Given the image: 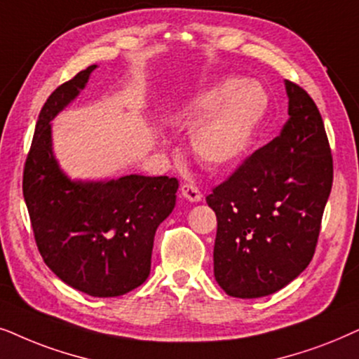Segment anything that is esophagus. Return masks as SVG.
Masks as SVG:
<instances>
[{"instance_id": "esophagus-1", "label": "esophagus", "mask_w": 359, "mask_h": 359, "mask_svg": "<svg viewBox=\"0 0 359 359\" xmlns=\"http://www.w3.org/2000/svg\"><path fill=\"white\" fill-rule=\"evenodd\" d=\"M180 194H182L184 198H187L189 202L192 203H197L202 200V194H200V190L192 184H184L182 187H180Z\"/></svg>"}]
</instances>
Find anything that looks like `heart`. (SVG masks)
Returning a JSON list of instances; mask_svg holds the SVG:
<instances>
[{
  "instance_id": "obj_1",
  "label": "heart",
  "mask_w": 359,
  "mask_h": 359,
  "mask_svg": "<svg viewBox=\"0 0 359 359\" xmlns=\"http://www.w3.org/2000/svg\"><path fill=\"white\" fill-rule=\"evenodd\" d=\"M266 93L252 82L226 79L195 95L179 116L194 123L190 146L210 170L236 165L248 154L266 111Z\"/></svg>"
}]
</instances>
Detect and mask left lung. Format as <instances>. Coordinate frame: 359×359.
<instances>
[{"mask_svg": "<svg viewBox=\"0 0 359 359\" xmlns=\"http://www.w3.org/2000/svg\"><path fill=\"white\" fill-rule=\"evenodd\" d=\"M289 119L248 157L207 203L217 215L213 272L231 297L257 299L285 287L312 261L333 161L310 95L285 80Z\"/></svg>", "mask_w": 359, "mask_h": 359, "instance_id": "8db88e82", "label": "left lung"}]
</instances>
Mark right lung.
Returning <instances> with one entry per match:
<instances>
[{"label": "right lung", "instance_id": "add662e5", "mask_svg": "<svg viewBox=\"0 0 359 359\" xmlns=\"http://www.w3.org/2000/svg\"><path fill=\"white\" fill-rule=\"evenodd\" d=\"M95 69L79 72L42 107L24 165L22 194L49 269L92 297H118L149 276L156 229L175 207L179 182L137 174L72 180L60 169L50 121L87 87Z\"/></svg>", "mask_w": 359, "mask_h": 359}]
</instances>
